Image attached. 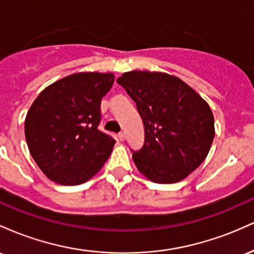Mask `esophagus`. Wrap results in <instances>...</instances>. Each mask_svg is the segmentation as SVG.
Returning a JSON list of instances; mask_svg holds the SVG:
<instances>
[{
    "label": "esophagus",
    "mask_w": 254,
    "mask_h": 254,
    "mask_svg": "<svg viewBox=\"0 0 254 254\" xmlns=\"http://www.w3.org/2000/svg\"><path fill=\"white\" fill-rule=\"evenodd\" d=\"M125 137H127V136H125L124 132H119V133H118V138L121 139V141H124Z\"/></svg>",
    "instance_id": "34e87169"
}]
</instances>
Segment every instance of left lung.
I'll list each match as a JSON object with an SVG mask.
<instances>
[{"instance_id":"obj_1","label":"left lung","mask_w":254,"mask_h":254,"mask_svg":"<svg viewBox=\"0 0 254 254\" xmlns=\"http://www.w3.org/2000/svg\"><path fill=\"white\" fill-rule=\"evenodd\" d=\"M117 82L136 103L144 124V144L133 151L137 170L150 182L185 179L208 156L215 136L214 115L199 94L174 75L124 72Z\"/></svg>"}]
</instances>
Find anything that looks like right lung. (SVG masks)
<instances>
[{"label":"right lung","mask_w":254,"mask_h":254,"mask_svg":"<svg viewBox=\"0 0 254 254\" xmlns=\"http://www.w3.org/2000/svg\"><path fill=\"white\" fill-rule=\"evenodd\" d=\"M115 82L113 72L82 71L40 92L25 119L28 149L49 179L72 186L101 170L116 141L99 131L101 99Z\"/></svg>","instance_id":"right-lung-1"}]
</instances>
